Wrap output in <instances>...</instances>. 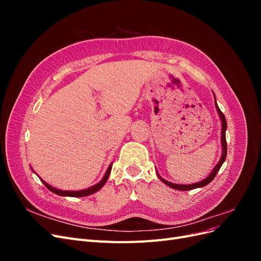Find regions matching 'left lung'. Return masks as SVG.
<instances>
[{
    "mask_svg": "<svg viewBox=\"0 0 261 261\" xmlns=\"http://www.w3.org/2000/svg\"><path fill=\"white\" fill-rule=\"evenodd\" d=\"M216 98V97H215ZM216 100V99H215ZM216 108H217V110H218V113H219V115H220V118H221V121H222V130H221V143H222V155H221V159H220V161H219V163L216 165V168L213 169V171L211 172V174L207 177V178H204L203 180H200V181H198V183H195V184H191V185H179V184H173V183H170V181H168V180H165V179H163L159 174H158V172H156V174H158V176H159V178L163 181L164 184H167L168 186H170V187H172V188H174V189H176V191H191V189H194V188H198V187H203V186H206V185H208L210 181L216 177V175H217V173L219 172V170H220V168L222 167V164H223V162L225 161V158H226V152H227V147H226V138H225V130H226V120H225V116H224V114L221 112V110L219 109V107H218V105H217V102H216Z\"/></svg>",
    "mask_w": 261,
    "mask_h": 261,
    "instance_id": "obj_1",
    "label": "left lung"
}]
</instances>
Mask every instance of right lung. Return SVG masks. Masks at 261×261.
<instances>
[{
    "mask_svg": "<svg viewBox=\"0 0 261 261\" xmlns=\"http://www.w3.org/2000/svg\"><path fill=\"white\" fill-rule=\"evenodd\" d=\"M111 169H112V164L110 165L109 169L107 170V172H106V175L103 176V178L101 179V181H99L98 184H96V185L92 186V187H89V188H87V189H84V191H77V192L61 191V189H57V188H54V187L50 186L49 184H46L43 179H41V181H42V183L44 184V186L49 189V191H51L52 193L57 194V195H60V196H68V197H85V196H89V195H91V194H93V193L98 192L99 189H101L102 187H103V185L106 184V181H107V180H108V178H109L110 173H111Z\"/></svg>",
    "mask_w": 261,
    "mask_h": 261,
    "instance_id": "1",
    "label": "right lung"
}]
</instances>
